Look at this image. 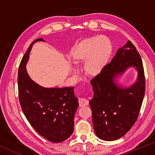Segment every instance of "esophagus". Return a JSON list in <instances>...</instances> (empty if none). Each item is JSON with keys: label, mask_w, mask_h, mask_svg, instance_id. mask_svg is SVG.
I'll list each match as a JSON object with an SVG mask.
<instances>
[{"label": "esophagus", "mask_w": 155, "mask_h": 155, "mask_svg": "<svg viewBox=\"0 0 155 155\" xmlns=\"http://www.w3.org/2000/svg\"><path fill=\"white\" fill-rule=\"evenodd\" d=\"M78 103H79L80 107H85L88 105L89 101L86 99H84V98H79L78 99Z\"/></svg>", "instance_id": "34e87169"}]
</instances>
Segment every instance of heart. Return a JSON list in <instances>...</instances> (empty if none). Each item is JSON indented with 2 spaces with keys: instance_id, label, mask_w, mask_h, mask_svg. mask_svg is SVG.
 <instances>
[{
  "instance_id": "b5f03b06",
  "label": "heart",
  "mask_w": 155,
  "mask_h": 155,
  "mask_svg": "<svg viewBox=\"0 0 155 155\" xmlns=\"http://www.w3.org/2000/svg\"><path fill=\"white\" fill-rule=\"evenodd\" d=\"M112 44L106 36H92L83 40L73 51L72 62L74 65H83L86 76L97 77L101 73L110 58Z\"/></svg>"
}]
</instances>
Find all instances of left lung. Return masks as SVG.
I'll return each mask as SVG.
<instances>
[{"label": "left lung", "mask_w": 155, "mask_h": 155, "mask_svg": "<svg viewBox=\"0 0 155 155\" xmlns=\"http://www.w3.org/2000/svg\"><path fill=\"white\" fill-rule=\"evenodd\" d=\"M131 67L137 71L136 82L122 88L115 80ZM90 83L94 96L90 105L96 135L104 141L121 138L137 121L146 89L143 63L133 44L128 41L119 48L111 62Z\"/></svg>", "instance_id": "left-lung-1"}]
</instances>
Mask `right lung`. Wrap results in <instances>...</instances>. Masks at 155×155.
<instances>
[{
    "label": "right lung",
    "mask_w": 155,
    "mask_h": 155,
    "mask_svg": "<svg viewBox=\"0 0 155 155\" xmlns=\"http://www.w3.org/2000/svg\"><path fill=\"white\" fill-rule=\"evenodd\" d=\"M20 63L18 72V97L22 110L34 130L48 141L59 143L68 139L74 130V118L78 99L74 87H44L29 77L26 70L33 43Z\"/></svg>",
    "instance_id": "right-lung-1"
}]
</instances>
